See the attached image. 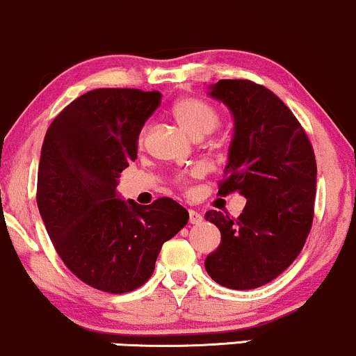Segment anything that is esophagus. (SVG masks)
<instances>
[{
	"label": "esophagus",
	"mask_w": 356,
	"mask_h": 356,
	"mask_svg": "<svg viewBox=\"0 0 356 356\" xmlns=\"http://www.w3.org/2000/svg\"><path fill=\"white\" fill-rule=\"evenodd\" d=\"M203 220V217H202V213H198V211H195V210H190V223H200Z\"/></svg>",
	"instance_id": "esophagus-1"
}]
</instances>
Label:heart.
<instances>
[{"instance_id":"1","label":"heart","mask_w":356,"mask_h":356,"mask_svg":"<svg viewBox=\"0 0 356 356\" xmlns=\"http://www.w3.org/2000/svg\"><path fill=\"white\" fill-rule=\"evenodd\" d=\"M173 115L178 124L193 138H202V136L210 134L220 121V115L210 104L195 97H183L175 102ZM145 139L146 129H143V133L139 134V145H143Z\"/></svg>"}]
</instances>
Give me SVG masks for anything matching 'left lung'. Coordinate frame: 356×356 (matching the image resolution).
<instances>
[{
	"instance_id": "obj_1",
	"label": "left lung",
	"mask_w": 356,
	"mask_h": 356,
	"mask_svg": "<svg viewBox=\"0 0 356 356\" xmlns=\"http://www.w3.org/2000/svg\"><path fill=\"white\" fill-rule=\"evenodd\" d=\"M210 97L234 115L218 195L238 191L247 203L237 218L205 213L222 234L205 269L229 289H255L284 273L305 247L314 215L316 158L296 115L264 86L223 79L210 86Z\"/></svg>"
}]
</instances>
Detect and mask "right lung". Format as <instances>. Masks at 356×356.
<instances>
[{"mask_svg":"<svg viewBox=\"0 0 356 356\" xmlns=\"http://www.w3.org/2000/svg\"><path fill=\"white\" fill-rule=\"evenodd\" d=\"M159 104L156 90H90L54 119L43 139L37 183L42 220L63 264L104 293L145 284L163 243L190 218L171 198L143 207L115 191Z\"/></svg>","mask_w":356,"mask_h":356,"instance_id":"obj_1","label":"right lung"}]
</instances>
